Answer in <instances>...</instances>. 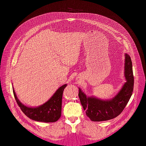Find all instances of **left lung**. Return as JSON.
Masks as SVG:
<instances>
[{
  "mask_svg": "<svg viewBox=\"0 0 146 146\" xmlns=\"http://www.w3.org/2000/svg\"><path fill=\"white\" fill-rule=\"evenodd\" d=\"M124 76L126 82L117 94L110 99L88 97L79 88L78 97L86 116L92 121L100 122L115 118L124 109L132 95L134 88L132 63L130 56L125 54Z\"/></svg>",
  "mask_w": 146,
  "mask_h": 146,
  "instance_id": "left-lung-1",
  "label": "left lung"
}]
</instances>
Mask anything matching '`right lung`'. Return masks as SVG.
I'll return each mask as SVG.
<instances>
[{
	"mask_svg": "<svg viewBox=\"0 0 146 146\" xmlns=\"http://www.w3.org/2000/svg\"><path fill=\"white\" fill-rule=\"evenodd\" d=\"M66 86L67 84L62 85L47 102L39 106L34 107H27L22 104L15 94L14 87H12V89L15 100L21 110L27 117L37 122H54L61 117L62 97L64 89Z\"/></svg>",
	"mask_w": 146,
	"mask_h": 146,
	"instance_id": "obj_1",
	"label": "right lung"
}]
</instances>
